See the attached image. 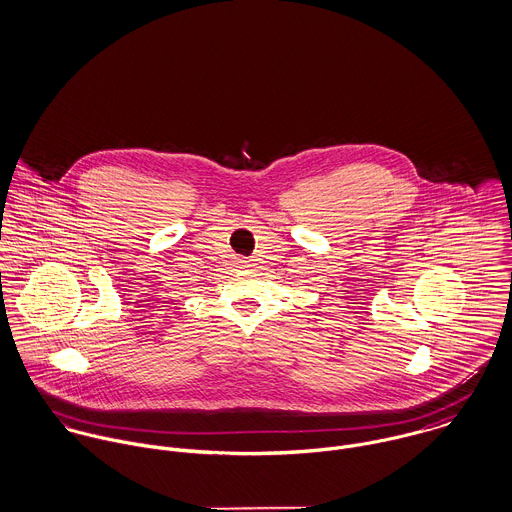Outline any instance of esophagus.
Returning <instances> with one entry per match:
<instances>
[{
  "instance_id": "esophagus-1",
  "label": "esophagus",
  "mask_w": 512,
  "mask_h": 512,
  "mask_svg": "<svg viewBox=\"0 0 512 512\" xmlns=\"http://www.w3.org/2000/svg\"><path fill=\"white\" fill-rule=\"evenodd\" d=\"M238 264H240L242 268H248V266H252V264H250V260H240Z\"/></svg>"
}]
</instances>
